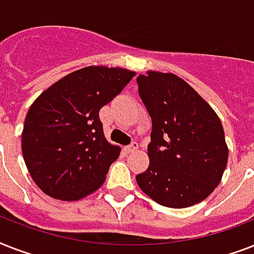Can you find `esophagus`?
I'll return each mask as SVG.
<instances>
[{
  "mask_svg": "<svg viewBox=\"0 0 254 254\" xmlns=\"http://www.w3.org/2000/svg\"><path fill=\"white\" fill-rule=\"evenodd\" d=\"M137 149H138V143H137V142L130 143V145H129V146L125 147V150H127V153H134V151L137 150Z\"/></svg>",
  "mask_w": 254,
  "mask_h": 254,
  "instance_id": "esophagus-1",
  "label": "esophagus"
}]
</instances>
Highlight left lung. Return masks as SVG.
<instances>
[{"label": "left lung", "mask_w": 254, "mask_h": 254, "mask_svg": "<svg viewBox=\"0 0 254 254\" xmlns=\"http://www.w3.org/2000/svg\"><path fill=\"white\" fill-rule=\"evenodd\" d=\"M137 84L153 124L150 163L135 177L139 189L170 208L200 203L220 183L228 162L220 119L174 73L147 71L137 77Z\"/></svg>", "instance_id": "obj_1"}]
</instances>
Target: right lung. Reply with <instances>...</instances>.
<instances>
[{
  "mask_svg": "<svg viewBox=\"0 0 254 254\" xmlns=\"http://www.w3.org/2000/svg\"><path fill=\"white\" fill-rule=\"evenodd\" d=\"M133 76L130 69L89 65L62 77L31 104L22 154L46 195L72 201L101 187L121 149L107 141L99 112Z\"/></svg>",
  "mask_w": 254,
  "mask_h": 254,
  "instance_id": "1",
  "label": "right lung"
}]
</instances>
